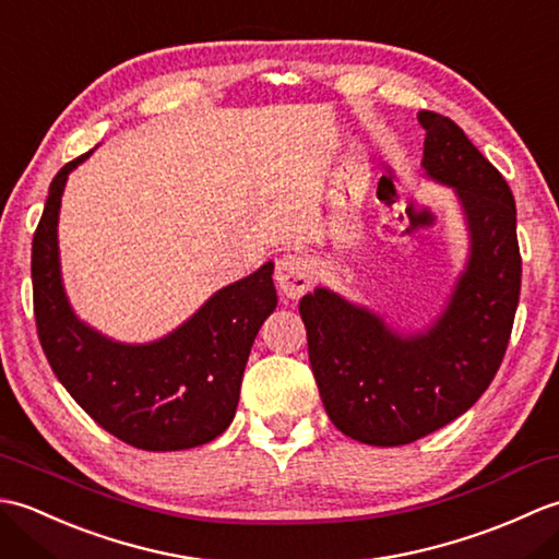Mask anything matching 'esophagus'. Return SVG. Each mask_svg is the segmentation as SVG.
<instances>
[{
	"label": "esophagus",
	"instance_id": "esophagus-1",
	"mask_svg": "<svg viewBox=\"0 0 559 559\" xmlns=\"http://www.w3.org/2000/svg\"><path fill=\"white\" fill-rule=\"evenodd\" d=\"M314 264L312 259L300 252H288L276 264V283L286 298H300L312 286Z\"/></svg>",
	"mask_w": 559,
	"mask_h": 559
}]
</instances>
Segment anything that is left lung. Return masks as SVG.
<instances>
[{"mask_svg": "<svg viewBox=\"0 0 559 559\" xmlns=\"http://www.w3.org/2000/svg\"><path fill=\"white\" fill-rule=\"evenodd\" d=\"M423 170L456 192L471 252L435 322L401 334L379 314L317 288L300 300L312 372L343 435L401 447L456 420L500 370L521 293L514 194L449 117L418 112Z\"/></svg>", "mask_w": 559, "mask_h": 559, "instance_id": "obj_1", "label": "left lung"}]
</instances>
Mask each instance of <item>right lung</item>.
<instances>
[{
  "label": "right lung",
  "mask_w": 559,
  "mask_h": 559,
  "mask_svg": "<svg viewBox=\"0 0 559 559\" xmlns=\"http://www.w3.org/2000/svg\"><path fill=\"white\" fill-rule=\"evenodd\" d=\"M91 153L55 175L33 235V310L45 358L71 399L122 442L146 451L206 444L233 423L249 350L276 310L273 264L221 288L158 341L103 336L71 310L57 247L67 177Z\"/></svg>",
  "instance_id": "1"
}]
</instances>
